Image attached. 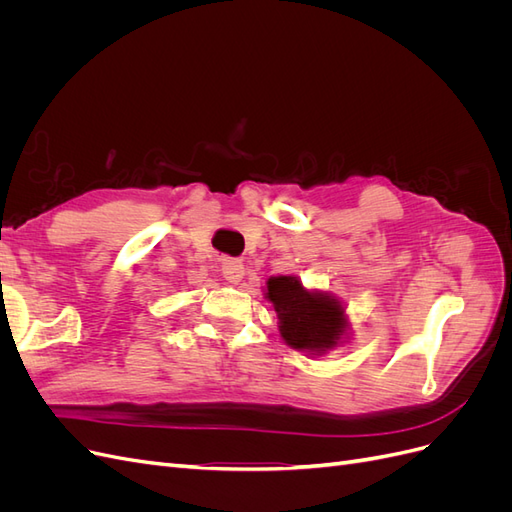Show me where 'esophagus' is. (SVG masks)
Here are the masks:
<instances>
[{"mask_svg": "<svg viewBox=\"0 0 512 512\" xmlns=\"http://www.w3.org/2000/svg\"><path fill=\"white\" fill-rule=\"evenodd\" d=\"M243 273H245V265L241 260H237V258H224L222 260V275L226 277L228 282L237 284L243 277Z\"/></svg>", "mask_w": 512, "mask_h": 512, "instance_id": "esophagus-1", "label": "esophagus"}]
</instances>
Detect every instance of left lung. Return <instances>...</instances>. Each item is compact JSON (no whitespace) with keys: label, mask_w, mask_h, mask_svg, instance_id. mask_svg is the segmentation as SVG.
I'll list each match as a JSON object with an SVG mask.
<instances>
[{"label":"left lung","mask_w":512,"mask_h":512,"mask_svg":"<svg viewBox=\"0 0 512 512\" xmlns=\"http://www.w3.org/2000/svg\"><path fill=\"white\" fill-rule=\"evenodd\" d=\"M267 299L273 303L286 344L297 350L333 348L346 329L344 309L327 294L307 292L292 275L271 277Z\"/></svg>","instance_id":"obj_1"}]
</instances>
